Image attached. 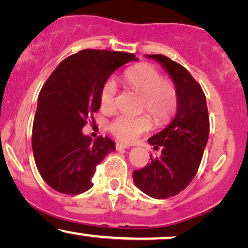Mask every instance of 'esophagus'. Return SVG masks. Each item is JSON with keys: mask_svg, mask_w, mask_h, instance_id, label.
Masks as SVG:
<instances>
[{"mask_svg": "<svg viewBox=\"0 0 248 248\" xmlns=\"http://www.w3.org/2000/svg\"><path fill=\"white\" fill-rule=\"evenodd\" d=\"M127 148H129V146L125 145V143H121V142H117V143H116V149H117L118 151H121V150H124V149H127Z\"/></svg>", "mask_w": 248, "mask_h": 248, "instance_id": "esophagus-1", "label": "esophagus"}]
</instances>
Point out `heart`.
Returning a JSON list of instances; mask_svg holds the SVG:
<instances>
[{"instance_id": "obj_1", "label": "heart", "mask_w": 248, "mask_h": 248, "mask_svg": "<svg viewBox=\"0 0 248 248\" xmlns=\"http://www.w3.org/2000/svg\"><path fill=\"white\" fill-rule=\"evenodd\" d=\"M124 80L132 90L142 94L141 109L149 111L158 124H167L178 109V91L170 80L164 79L159 70L154 65L141 63L128 69ZM118 94L117 83L110 78L100 90V108L110 112L116 107ZM151 128L148 114L131 117L120 114L109 124L112 135L121 141L130 142Z\"/></svg>"}]
</instances>
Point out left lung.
<instances>
[{"mask_svg":"<svg viewBox=\"0 0 248 248\" xmlns=\"http://www.w3.org/2000/svg\"><path fill=\"white\" fill-rule=\"evenodd\" d=\"M159 62L178 91V109L172 121L148 142L161 155L140 170L134 182L142 193L156 199L172 197L184 190L201 165L208 141L209 117L204 91L193 76L161 54H146Z\"/></svg>","mask_w":248,"mask_h":248,"instance_id":"left-lung-1","label":"left lung"}]
</instances>
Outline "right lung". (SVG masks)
<instances>
[{"mask_svg": "<svg viewBox=\"0 0 248 248\" xmlns=\"http://www.w3.org/2000/svg\"><path fill=\"white\" fill-rule=\"evenodd\" d=\"M135 54L82 50L64 59L40 91L33 121L32 149L40 175L61 194L78 195L93 186L91 179L103 158L116 150L108 137L82 134L87 119L100 109V90L108 78Z\"/></svg>", "mask_w": 248, "mask_h": 248, "instance_id": "1", "label": "right lung"}]
</instances>
